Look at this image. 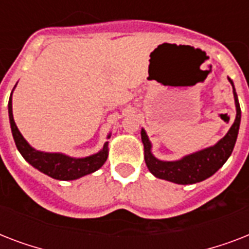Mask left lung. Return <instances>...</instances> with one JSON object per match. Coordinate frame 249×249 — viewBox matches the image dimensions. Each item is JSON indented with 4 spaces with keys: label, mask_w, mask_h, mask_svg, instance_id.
<instances>
[{
    "label": "left lung",
    "mask_w": 249,
    "mask_h": 249,
    "mask_svg": "<svg viewBox=\"0 0 249 249\" xmlns=\"http://www.w3.org/2000/svg\"><path fill=\"white\" fill-rule=\"evenodd\" d=\"M229 81L232 86L236 116L231 128L226 133V136L221 138L216 144L183 156L179 160L164 161V160H159L154 156L151 151L152 144L148 140L147 133L144 129L141 130V138H142L144 148V161H146L148 170L156 178L178 183V185H193V183L204 181L213 176L226 163V160L230 158L234 146H235L238 133H239L240 117H242V111H240L239 101H238L234 83L231 79H229Z\"/></svg>",
    "instance_id": "8db88e82"
}]
</instances>
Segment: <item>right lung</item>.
I'll return each mask as SVG.
<instances>
[{"instance_id":"add662e5","label":"right lung","mask_w":249,"mask_h":249,"mask_svg":"<svg viewBox=\"0 0 249 249\" xmlns=\"http://www.w3.org/2000/svg\"><path fill=\"white\" fill-rule=\"evenodd\" d=\"M15 86H14V89H15ZM11 95H13V91H11ZM11 95L9 99V120L11 133H13L18 151L20 152L25 161H28L33 168L48 174L49 177L54 178V179L72 181V179L84 177L86 174L93 173L106 163L107 156H108V142L103 144L101 151L86 156V158H72L66 154H60V152H44L33 148L24 140V137L21 136V133L19 132V129L14 121ZM109 137H111V133L107 136V138Z\"/></svg>"}]
</instances>
